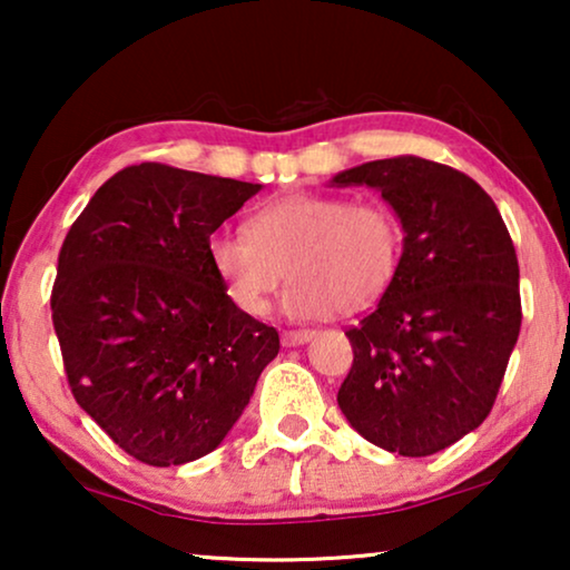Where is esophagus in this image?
I'll return each instance as SVG.
<instances>
[{
  "instance_id": "1",
  "label": "esophagus",
  "mask_w": 570,
  "mask_h": 570,
  "mask_svg": "<svg viewBox=\"0 0 570 570\" xmlns=\"http://www.w3.org/2000/svg\"><path fill=\"white\" fill-rule=\"evenodd\" d=\"M314 334H316L314 330H287V332H283V345L285 347L303 345V342H308Z\"/></svg>"
}]
</instances>
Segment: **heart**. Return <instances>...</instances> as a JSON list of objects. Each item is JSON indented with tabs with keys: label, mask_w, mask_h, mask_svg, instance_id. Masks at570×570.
Returning a JSON list of instances; mask_svg holds the SVG:
<instances>
[{
	"label": "heart",
	"mask_w": 570,
	"mask_h": 570,
	"mask_svg": "<svg viewBox=\"0 0 570 570\" xmlns=\"http://www.w3.org/2000/svg\"><path fill=\"white\" fill-rule=\"evenodd\" d=\"M404 228L384 199L330 191H285L246 217V233H215L207 256L233 306L248 316L267 311L272 293L291 279L285 311L298 318L334 308H365L394 283Z\"/></svg>",
	"instance_id": "heart-1"
}]
</instances>
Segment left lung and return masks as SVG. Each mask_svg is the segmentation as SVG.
Returning a JSON list of instances; mask_svg holds the SVG:
<instances>
[{
  "label": "left lung",
  "instance_id": "left-lung-1",
  "mask_svg": "<svg viewBox=\"0 0 570 570\" xmlns=\"http://www.w3.org/2000/svg\"><path fill=\"white\" fill-rule=\"evenodd\" d=\"M334 184L379 189L404 228L394 283L345 332L337 404L365 441L431 456L493 410L521 330L517 248L488 191L443 163L396 155Z\"/></svg>",
  "mask_w": 570,
  "mask_h": 570
}]
</instances>
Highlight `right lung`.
Segmentation results:
<instances>
[{
	"label": "right lung",
	"mask_w": 570,
	"mask_h": 570,
	"mask_svg": "<svg viewBox=\"0 0 570 570\" xmlns=\"http://www.w3.org/2000/svg\"><path fill=\"white\" fill-rule=\"evenodd\" d=\"M139 163L92 194L59 252L51 322L75 402L150 466L220 446L279 350L233 306L207 240L259 191Z\"/></svg>",
	"instance_id": "1"
}]
</instances>
